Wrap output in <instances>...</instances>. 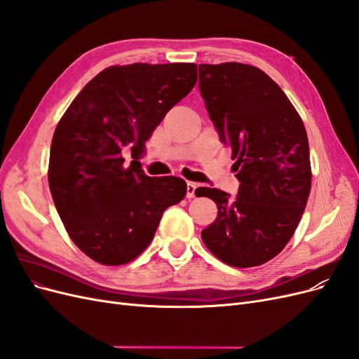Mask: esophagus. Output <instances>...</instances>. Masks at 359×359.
<instances>
[{
  "mask_svg": "<svg viewBox=\"0 0 359 359\" xmlns=\"http://www.w3.org/2000/svg\"><path fill=\"white\" fill-rule=\"evenodd\" d=\"M196 189H198V184L196 182H187V194H186V196L189 199L194 198V193H196Z\"/></svg>",
  "mask_w": 359,
  "mask_h": 359,
  "instance_id": "esophagus-1",
  "label": "esophagus"
}]
</instances>
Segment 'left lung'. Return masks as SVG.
I'll use <instances>...</instances> for the list:
<instances>
[{
	"mask_svg": "<svg viewBox=\"0 0 359 359\" xmlns=\"http://www.w3.org/2000/svg\"><path fill=\"white\" fill-rule=\"evenodd\" d=\"M199 91L220 140L232 149L240 181L235 198L219 189L196 190L219 208L202 240L227 265H262L285 248L306 210V127L283 90L257 67L199 64Z\"/></svg>",
	"mask_w": 359,
	"mask_h": 359,
	"instance_id": "obj_1",
	"label": "left lung"
}]
</instances>
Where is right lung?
<instances>
[{
    "label": "right lung",
    "mask_w": 359,
    "mask_h": 359,
    "mask_svg": "<svg viewBox=\"0 0 359 359\" xmlns=\"http://www.w3.org/2000/svg\"><path fill=\"white\" fill-rule=\"evenodd\" d=\"M198 81L196 64L112 66L72 102L52 137L49 189L72 241L103 265H124L153 241L187 184L145 175L137 161L165 115ZM134 160L123 166L122 149Z\"/></svg>",
    "instance_id": "1"
}]
</instances>
